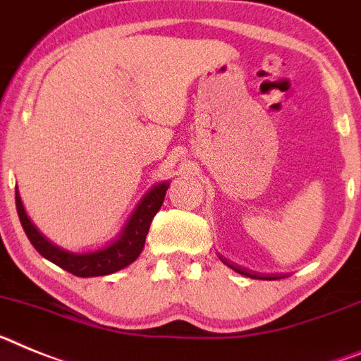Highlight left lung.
<instances>
[{
    "instance_id": "8db88e82",
    "label": "left lung",
    "mask_w": 361,
    "mask_h": 361,
    "mask_svg": "<svg viewBox=\"0 0 361 361\" xmlns=\"http://www.w3.org/2000/svg\"><path fill=\"white\" fill-rule=\"evenodd\" d=\"M228 267L234 269L236 272H240V274H245V276H250V278H258V280H280V276H259V274H250V272L243 271V269H238V267H233L231 263H227Z\"/></svg>"
}]
</instances>
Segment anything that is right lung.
I'll list each match as a JSON object with an SVG mask.
<instances>
[{
  "instance_id": "1",
  "label": "right lung",
  "mask_w": 361,
  "mask_h": 361,
  "mask_svg": "<svg viewBox=\"0 0 361 361\" xmlns=\"http://www.w3.org/2000/svg\"><path fill=\"white\" fill-rule=\"evenodd\" d=\"M167 189V181H163V183L152 187L143 196L142 202L137 203V207L134 209V212L130 214L127 224H125L123 231L118 236V240L112 241L111 245L105 247V249L96 250V252H85V255H72V252H67V250L52 245L43 234H39V231L34 227L29 216L25 214L23 203H21L18 190H16V209H18V216H20L25 234H27V238H29L30 243L34 245V249L43 258L56 263L58 267L71 272V274L80 276V278H92V276H105L120 271V269L130 265L137 256L142 255L150 221L156 216V212L161 209Z\"/></svg>"
}]
</instances>
